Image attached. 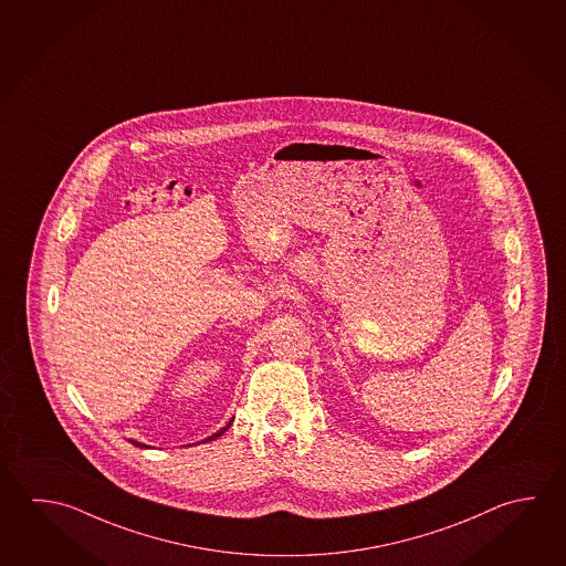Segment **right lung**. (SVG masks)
Masks as SVG:
<instances>
[{
    "label": "right lung",
    "instance_id": "1",
    "mask_svg": "<svg viewBox=\"0 0 566 566\" xmlns=\"http://www.w3.org/2000/svg\"><path fill=\"white\" fill-rule=\"evenodd\" d=\"M231 422L233 421H229L227 422V427H223V429H221V431L219 432H216V434H211V437H209V439H206V441H213V439H217V437H221V434H223V432L227 431V429H229V427H231ZM135 447H144V444H139V442H134Z\"/></svg>",
    "mask_w": 566,
    "mask_h": 566
}]
</instances>
